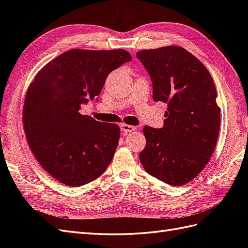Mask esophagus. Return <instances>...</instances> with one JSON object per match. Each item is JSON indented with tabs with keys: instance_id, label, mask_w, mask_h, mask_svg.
<instances>
[{
	"instance_id": "1",
	"label": "esophagus",
	"mask_w": 248,
	"mask_h": 248,
	"mask_svg": "<svg viewBox=\"0 0 248 248\" xmlns=\"http://www.w3.org/2000/svg\"><path fill=\"white\" fill-rule=\"evenodd\" d=\"M121 130L125 133H128V132H132L136 130V128H134V126H131V125H126V124H121Z\"/></svg>"
}]
</instances>
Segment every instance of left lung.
I'll use <instances>...</instances> for the list:
<instances>
[{
  "label": "left lung",
  "mask_w": 248,
  "mask_h": 248,
  "mask_svg": "<svg viewBox=\"0 0 248 248\" xmlns=\"http://www.w3.org/2000/svg\"><path fill=\"white\" fill-rule=\"evenodd\" d=\"M137 57L153 84V100L168 104L160 129L145 126L140 160L149 175L180 186L196 178L213 154L220 125L208 69L181 46L144 49Z\"/></svg>",
  "instance_id": "1"
}]
</instances>
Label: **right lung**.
Listing matches in <instances>:
<instances>
[{
  "label": "right lung",
  "instance_id": "1",
  "mask_svg": "<svg viewBox=\"0 0 248 248\" xmlns=\"http://www.w3.org/2000/svg\"><path fill=\"white\" fill-rule=\"evenodd\" d=\"M129 61L124 49H70L48 62L29 86L22 111L26 139L37 161L60 183L88 184L109 166L119 126L79 109L100 94L112 70Z\"/></svg>",
  "mask_w": 248,
  "mask_h": 248
}]
</instances>
